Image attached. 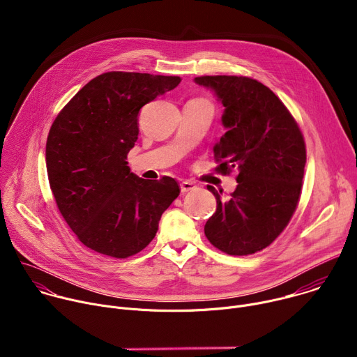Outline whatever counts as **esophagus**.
Returning <instances> with one entry per match:
<instances>
[{
	"label": "esophagus",
	"instance_id": "esophagus-1",
	"mask_svg": "<svg viewBox=\"0 0 357 357\" xmlns=\"http://www.w3.org/2000/svg\"><path fill=\"white\" fill-rule=\"evenodd\" d=\"M196 188V185L193 183V182H190V181H183L182 183H181V192L182 193H186V192H189V190H193Z\"/></svg>",
	"mask_w": 357,
	"mask_h": 357
}]
</instances>
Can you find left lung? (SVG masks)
<instances>
[{
    "mask_svg": "<svg viewBox=\"0 0 357 357\" xmlns=\"http://www.w3.org/2000/svg\"><path fill=\"white\" fill-rule=\"evenodd\" d=\"M225 106L227 128L215 144L219 174L236 169L237 188L205 225L211 244L230 256L268 247L288 226L301 197L307 146L301 128L275 93L247 76H199ZM222 193V192H220Z\"/></svg>",
    "mask_w": 357,
    "mask_h": 357,
    "instance_id": "obj_1",
    "label": "left lung"
}]
</instances>
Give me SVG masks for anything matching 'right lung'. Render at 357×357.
<instances>
[{"instance_id": "right-lung-1", "label": "right lung", "mask_w": 357, "mask_h": 357, "mask_svg": "<svg viewBox=\"0 0 357 357\" xmlns=\"http://www.w3.org/2000/svg\"><path fill=\"white\" fill-rule=\"evenodd\" d=\"M179 76L107 72L59 112L46 139V171L58 209L80 243L114 259L144 250L181 189L130 172L142 106L175 89Z\"/></svg>"}]
</instances>
